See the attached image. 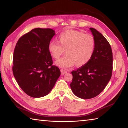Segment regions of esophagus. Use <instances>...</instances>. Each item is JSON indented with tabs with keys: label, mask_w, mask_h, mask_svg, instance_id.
I'll return each instance as SVG.
<instances>
[{
	"label": "esophagus",
	"mask_w": 128,
	"mask_h": 128,
	"mask_svg": "<svg viewBox=\"0 0 128 128\" xmlns=\"http://www.w3.org/2000/svg\"><path fill=\"white\" fill-rule=\"evenodd\" d=\"M60 72H61V74L62 75H64L66 73V71L65 70H63V69H61V70H60Z\"/></svg>",
	"instance_id": "34e87169"
}]
</instances>
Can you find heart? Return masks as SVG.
Masks as SVG:
<instances>
[{"instance_id": "1", "label": "heart", "mask_w": 128, "mask_h": 128, "mask_svg": "<svg viewBox=\"0 0 128 128\" xmlns=\"http://www.w3.org/2000/svg\"><path fill=\"white\" fill-rule=\"evenodd\" d=\"M59 42H50L48 48L52 57L58 59L66 50V55L55 62L62 68L74 66H83L92 59L95 47V39L92 35L75 30L62 32L58 36Z\"/></svg>"}]
</instances>
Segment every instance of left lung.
Returning a JSON list of instances; mask_svg holds the SVG:
<instances>
[{"label": "left lung", "instance_id": "8db88e82", "mask_svg": "<svg viewBox=\"0 0 128 128\" xmlns=\"http://www.w3.org/2000/svg\"><path fill=\"white\" fill-rule=\"evenodd\" d=\"M95 41L94 52L87 64L72 71L70 84L74 94L80 98L91 99L104 89L112 76L113 57L111 46L100 33L90 28Z\"/></svg>", "mask_w": 128, "mask_h": 128}]
</instances>
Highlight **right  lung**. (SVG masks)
<instances>
[{
    "mask_svg": "<svg viewBox=\"0 0 128 128\" xmlns=\"http://www.w3.org/2000/svg\"><path fill=\"white\" fill-rule=\"evenodd\" d=\"M55 34L51 29L35 28L21 36L14 48V77L21 89L33 98L48 94L60 76L48 48Z\"/></svg>",
    "mask_w": 128,
    "mask_h": 128,
    "instance_id": "1",
    "label": "right lung"
}]
</instances>
